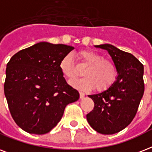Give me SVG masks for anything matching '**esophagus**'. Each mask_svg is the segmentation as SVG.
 Segmentation results:
<instances>
[{"instance_id":"obj_1","label":"esophagus","mask_w":152,"mask_h":152,"mask_svg":"<svg viewBox=\"0 0 152 152\" xmlns=\"http://www.w3.org/2000/svg\"><path fill=\"white\" fill-rule=\"evenodd\" d=\"M84 96H85V94H84V92H82V91H80V99H84Z\"/></svg>"}]
</instances>
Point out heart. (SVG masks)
<instances>
[{"label":"heart","mask_w":152,"mask_h":152,"mask_svg":"<svg viewBox=\"0 0 152 152\" xmlns=\"http://www.w3.org/2000/svg\"><path fill=\"white\" fill-rule=\"evenodd\" d=\"M79 56L87 67L83 71L84 77L72 80L70 84L82 91L96 88L101 91L112 85L117 76V68L115 64L105 60L103 56L91 50L80 52ZM60 69L66 79L71 80L76 75L72 57L70 54L66 55L60 63Z\"/></svg>","instance_id":"b5f03b06"}]
</instances>
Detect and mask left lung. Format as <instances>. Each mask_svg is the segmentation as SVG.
I'll list each match as a JSON object with an SVG mask.
<instances>
[{
  "label": "left lung",
  "mask_w": 152,
  "mask_h": 152,
  "mask_svg": "<svg viewBox=\"0 0 152 152\" xmlns=\"http://www.w3.org/2000/svg\"><path fill=\"white\" fill-rule=\"evenodd\" d=\"M106 50L117 68L118 76L106 90L88 95L95 104L87 115L93 129L104 135L117 133L130 124L144 92L143 65L131 53L110 44L95 45Z\"/></svg>",
  "instance_id": "obj_1"
}]
</instances>
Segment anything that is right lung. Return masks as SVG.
Listing matches in <instances>:
<instances>
[{
    "instance_id": "1",
    "label": "right lung",
    "mask_w": 152,
    "mask_h": 152,
    "mask_svg": "<svg viewBox=\"0 0 152 152\" xmlns=\"http://www.w3.org/2000/svg\"><path fill=\"white\" fill-rule=\"evenodd\" d=\"M72 46L39 42L12 56L7 64L4 91L9 111L26 132L43 135L61 121L80 94L68 85L60 63Z\"/></svg>"
}]
</instances>
